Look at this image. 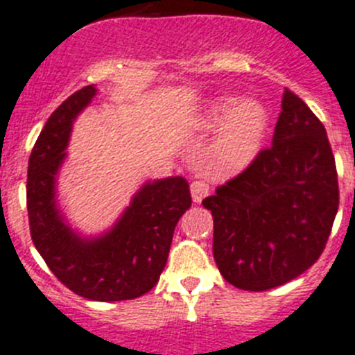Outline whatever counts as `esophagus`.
I'll return each instance as SVG.
<instances>
[{
	"label": "esophagus",
	"mask_w": 355,
	"mask_h": 355,
	"mask_svg": "<svg viewBox=\"0 0 355 355\" xmlns=\"http://www.w3.org/2000/svg\"><path fill=\"white\" fill-rule=\"evenodd\" d=\"M209 193H210V187L205 180L198 178V180H194L193 184H191V196H193L194 203H201L203 198L209 196Z\"/></svg>",
	"instance_id": "obj_1"
}]
</instances>
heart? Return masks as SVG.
<instances>
[{
  "instance_id": "1",
  "label": "heart",
  "mask_w": 355,
  "mask_h": 355,
  "mask_svg": "<svg viewBox=\"0 0 355 355\" xmlns=\"http://www.w3.org/2000/svg\"><path fill=\"white\" fill-rule=\"evenodd\" d=\"M194 125L203 132L221 127L210 154L223 170L239 171L251 164L260 152L269 130V113L254 98L239 101L233 95H221L207 104Z\"/></svg>"
}]
</instances>
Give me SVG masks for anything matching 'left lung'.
<instances>
[{
	"label": "left lung",
	"mask_w": 355,
	"mask_h": 355,
	"mask_svg": "<svg viewBox=\"0 0 355 355\" xmlns=\"http://www.w3.org/2000/svg\"><path fill=\"white\" fill-rule=\"evenodd\" d=\"M340 203L324 125L285 90L272 145L203 200L214 216V260L230 285L276 288L308 270L325 248Z\"/></svg>",
	"instance_id": "8db88e82"
}]
</instances>
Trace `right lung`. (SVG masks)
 I'll return each mask as SVG.
<instances>
[{
  "mask_svg": "<svg viewBox=\"0 0 355 355\" xmlns=\"http://www.w3.org/2000/svg\"><path fill=\"white\" fill-rule=\"evenodd\" d=\"M97 95L95 85L70 95L49 116L28 162L26 201L33 244L67 288L90 301L136 299L164 270L178 219L191 207L182 177L148 180L114 225L98 235L72 228L58 203V173L79 113Z\"/></svg>",
  "mask_w": 355,
  "mask_h": 355,
  "instance_id": "1",
  "label": "right lung"
}]
</instances>
